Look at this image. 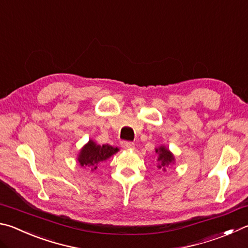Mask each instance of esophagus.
<instances>
[{"label": "esophagus", "instance_id": "34e87169", "mask_svg": "<svg viewBox=\"0 0 248 248\" xmlns=\"http://www.w3.org/2000/svg\"><path fill=\"white\" fill-rule=\"evenodd\" d=\"M121 145L124 148H133L134 147V143L131 141H123L121 142Z\"/></svg>", "mask_w": 248, "mask_h": 248}]
</instances>
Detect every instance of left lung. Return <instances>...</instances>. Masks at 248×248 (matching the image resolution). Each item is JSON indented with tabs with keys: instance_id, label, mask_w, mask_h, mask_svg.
<instances>
[{
	"instance_id": "left-lung-1",
	"label": "left lung",
	"mask_w": 248,
	"mask_h": 248,
	"mask_svg": "<svg viewBox=\"0 0 248 248\" xmlns=\"http://www.w3.org/2000/svg\"><path fill=\"white\" fill-rule=\"evenodd\" d=\"M155 151H156V153H158V155H159L158 161L160 163V165L158 166V168H163L165 170L166 166L170 165L174 160V157L169 152V150L165 148L164 146H160L159 148H156Z\"/></svg>"
}]
</instances>
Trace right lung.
Masks as SVG:
<instances>
[{"instance_id":"add662e5","label":"right lung","mask_w":248,"mask_h":248,"mask_svg":"<svg viewBox=\"0 0 248 248\" xmlns=\"http://www.w3.org/2000/svg\"><path fill=\"white\" fill-rule=\"evenodd\" d=\"M117 152H118V148L112 147L108 144L101 146L93 141H89L87 145L81 150L78 160L82 167L88 166V167L94 170L97 168L100 163L109 158L111 155H114Z\"/></svg>"}]
</instances>
